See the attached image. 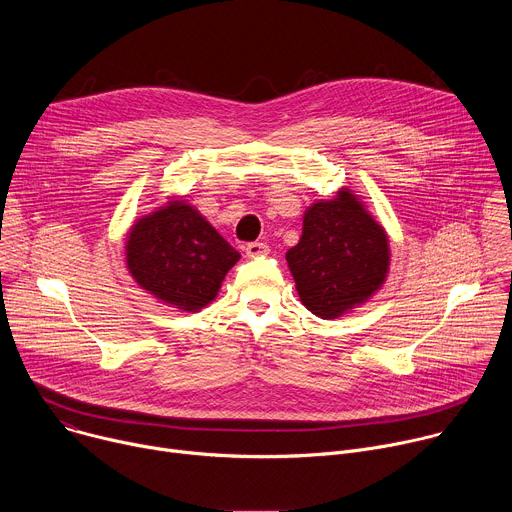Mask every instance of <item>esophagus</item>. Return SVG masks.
<instances>
[{
	"label": "esophagus",
	"instance_id": "esophagus-1",
	"mask_svg": "<svg viewBox=\"0 0 512 512\" xmlns=\"http://www.w3.org/2000/svg\"><path fill=\"white\" fill-rule=\"evenodd\" d=\"M245 253H247V257H253V259H257V257H265L267 253H269V247L265 245V243H249L247 247H245Z\"/></svg>",
	"mask_w": 512,
	"mask_h": 512
}]
</instances>
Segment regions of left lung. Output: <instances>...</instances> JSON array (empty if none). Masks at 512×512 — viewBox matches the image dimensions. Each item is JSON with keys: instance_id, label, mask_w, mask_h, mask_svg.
<instances>
[{"instance_id": "left-lung-1", "label": "left lung", "mask_w": 512, "mask_h": 512, "mask_svg": "<svg viewBox=\"0 0 512 512\" xmlns=\"http://www.w3.org/2000/svg\"><path fill=\"white\" fill-rule=\"evenodd\" d=\"M302 304L324 320L369 302L389 273V237L348 188L304 212L300 243L285 253Z\"/></svg>"}]
</instances>
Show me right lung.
Returning a JSON list of instances; mask_svg holds the SVG:
<instances>
[{"label": "right lung", "mask_w": 512, "mask_h": 512, "mask_svg": "<svg viewBox=\"0 0 512 512\" xmlns=\"http://www.w3.org/2000/svg\"><path fill=\"white\" fill-rule=\"evenodd\" d=\"M239 259L192 204L176 198L137 218L125 241V263L137 285L182 312L210 304Z\"/></svg>", "instance_id": "add662e5"}]
</instances>
